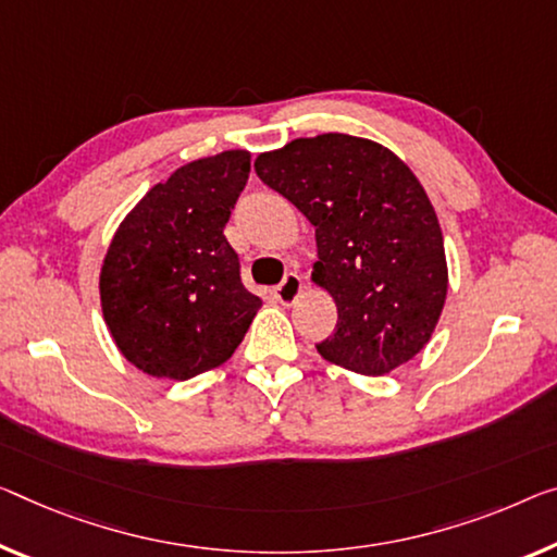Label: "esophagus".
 Listing matches in <instances>:
<instances>
[{
  "mask_svg": "<svg viewBox=\"0 0 557 557\" xmlns=\"http://www.w3.org/2000/svg\"><path fill=\"white\" fill-rule=\"evenodd\" d=\"M301 290H304V278L298 276V273H288V276L281 281V286L273 288V296H276L278 304L290 306V304L298 301Z\"/></svg>",
  "mask_w": 557,
  "mask_h": 557,
  "instance_id": "1",
  "label": "esophagus"
}]
</instances>
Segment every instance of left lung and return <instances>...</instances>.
I'll return each instance as SVG.
<instances>
[{
  "label": "left lung",
  "mask_w": 557,
  "mask_h": 557,
  "mask_svg": "<svg viewBox=\"0 0 557 557\" xmlns=\"http://www.w3.org/2000/svg\"><path fill=\"white\" fill-rule=\"evenodd\" d=\"M315 228L311 281L338 308L329 363L386 375L421 354L448 294L446 246L425 189L400 157L350 134L294 139L253 161Z\"/></svg>",
  "instance_id": "8db88e82"
}]
</instances>
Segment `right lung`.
Here are the masks:
<instances>
[{
  "mask_svg": "<svg viewBox=\"0 0 557 557\" xmlns=\"http://www.w3.org/2000/svg\"><path fill=\"white\" fill-rule=\"evenodd\" d=\"M249 171L246 149L189 161L119 224L99 298L111 338L139 371L194 379L226 363L249 331L261 298L244 288L224 236Z\"/></svg>",
  "mask_w": 557,
  "mask_h": 557,
  "instance_id": "obj_1",
  "label": "right lung"
}]
</instances>
